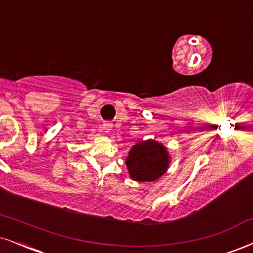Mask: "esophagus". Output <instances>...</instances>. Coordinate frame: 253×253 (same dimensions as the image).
<instances>
[{"label":"esophagus","instance_id":"1","mask_svg":"<svg viewBox=\"0 0 253 253\" xmlns=\"http://www.w3.org/2000/svg\"><path fill=\"white\" fill-rule=\"evenodd\" d=\"M112 129V124L111 123H104L103 124V130H104L105 132H110Z\"/></svg>","mask_w":253,"mask_h":253}]
</instances>
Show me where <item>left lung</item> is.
I'll return each mask as SVG.
<instances>
[{"mask_svg": "<svg viewBox=\"0 0 253 253\" xmlns=\"http://www.w3.org/2000/svg\"><path fill=\"white\" fill-rule=\"evenodd\" d=\"M126 163L130 177L133 180L155 182L167 172L170 156L168 149L162 143L148 139L139 141L132 146Z\"/></svg>", "mask_w": 253, "mask_h": 253, "instance_id": "obj_1", "label": "left lung"}]
</instances>
